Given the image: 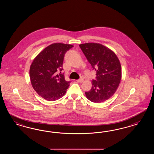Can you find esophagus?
<instances>
[{
	"label": "esophagus",
	"mask_w": 154,
	"mask_h": 154,
	"mask_svg": "<svg viewBox=\"0 0 154 154\" xmlns=\"http://www.w3.org/2000/svg\"><path fill=\"white\" fill-rule=\"evenodd\" d=\"M77 82H79V83H82V82H84V79H77Z\"/></svg>",
	"instance_id": "34e87169"
}]
</instances>
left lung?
<instances>
[{
  "label": "left lung",
  "instance_id": "1",
  "mask_svg": "<svg viewBox=\"0 0 154 154\" xmlns=\"http://www.w3.org/2000/svg\"><path fill=\"white\" fill-rule=\"evenodd\" d=\"M79 46L97 73V79L91 81L92 88L85 92L86 97L92 102H103L113 96L120 84V62L114 52L102 44L86 43Z\"/></svg>",
  "mask_w": 154,
  "mask_h": 154
}]
</instances>
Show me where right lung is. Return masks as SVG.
Masks as SVG:
<instances>
[{"mask_svg":"<svg viewBox=\"0 0 154 154\" xmlns=\"http://www.w3.org/2000/svg\"><path fill=\"white\" fill-rule=\"evenodd\" d=\"M73 46L55 43L46 47L36 56L30 67L29 74L33 89L42 98L55 101L63 97L69 86L63 70L65 52ZM61 73V72H60Z\"/></svg>","mask_w":154,"mask_h":154,"instance_id":"1","label":"right lung"}]
</instances>
